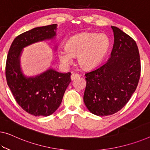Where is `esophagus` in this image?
I'll return each instance as SVG.
<instances>
[{"label": "esophagus", "mask_w": 150, "mask_h": 150, "mask_svg": "<svg viewBox=\"0 0 150 150\" xmlns=\"http://www.w3.org/2000/svg\"><path fill=\"white\" fill-rule=\"evenodd\" d=\"M80 77V75L78 74H76V73H72V75H71V79L72 80L76 79V78H79Z\"/></svg>", "instance_id": "34e87169"}]
</instances>
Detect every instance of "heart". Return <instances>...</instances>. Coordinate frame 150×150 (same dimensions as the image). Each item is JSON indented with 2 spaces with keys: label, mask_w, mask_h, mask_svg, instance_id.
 Segmentation results:
<instances>
[{
  "label": "heart",
  "mask_w": 150,
  "mask_h": 150,
  "mask_svg": "<svg viewBox=\"0 0 150 150\" xmlns=\"http://www.w3.org/2000/svg\"><path fill=\"white\" fill-rule=\"evenodd\" d=\"M109 47V39L105 34L82 33L69 39L66 48L59 50L58 56L66 66L72 63L73 57L78 56L82 68L92 69L103 60Z\"/></svg>",
  "instance_id": "1"
}]
</instances>
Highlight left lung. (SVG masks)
<instances>
[{
  "instance_id": "obj_1",
  "label": "left lung",
  "mask_w": 150,
  "mask_h": 150,
  "mask_svg": "<svg viewBox=\"0 0 150 150\" xmlns=\"http://www.w3.org/2000/svg\"><path fill=\"white\" fill-rule=\"evenodd\" d=\"M111 28L114 44L109 60L85 74L84 104L98 116H107L120 110L136 90L141 73L136 42L120 29Z\"/></svg>"
}]
</instances>
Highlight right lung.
Segmentation results:
<instances>
[{
    "instance_id": "1",
    "label": "right lung",
    "mask_w": 150,
    "mask_h": 150,
    "mask_svg": "<svg viewBox=\"0 0 150 150\" xmlns=\"http://www.w3.org/2000/svg\"><path fill=\"white\" fill-rule=\"evenodd\" d=\"M57 24L39 27L18 35L11 44L6 62L7 84L16 102L34 116H49L60 105L71 82L70 72L59 73L53 69L35 77H25L20 68L23 48L56 35Z\"/></svg>"
}]
</instances>
